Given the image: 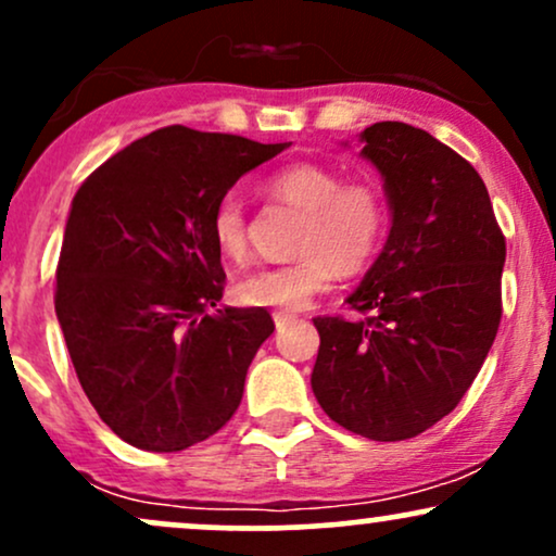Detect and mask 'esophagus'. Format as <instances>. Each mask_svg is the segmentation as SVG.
Returning a JSON list of instances; mask_svg holds the SVG:
<instances>
[{
    "mask_svg": "<svg viewBox=\"0 0 556 556\" xmlns=\"http://www.w3.org/2000/svg\"><path fill=\"white\" fill-rule=\"evenodd\" d=\"M295 314H290V311H274V324H277V329H285L287 324L295 321Z\"/></svg>",
    "mask_w": 556,
    "mask_h": 556,
    "instance_id": "obj_1",
    "label": "esophagus"
}]
</instances>
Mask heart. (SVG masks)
Listing matches in <instances>:
<instances>
[{
    "mask_svg": "<svg viewBox=\"0 0 556 556\" xmlns=\"http://www.w3.org/2000/svg\"><path fill=\"white\" fill-rule=\"evenodd\" d=\"M266 195L300 212L292 238L295 258L261 266L235 285V298L256 308L298 311L331 279L355 277L379 256L389 229V203L374 180H344L342 169L318 162H292L271 172ZM212 240L227 261L248 253V216L235 193H225L212 212Z\"/></svg>",
    "mask_w": 556,
    "mask_h": 556,
    "instance_id": "b5f03b06",
    "label": "heart"
}]
</instances>
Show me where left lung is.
<instances>
[{"label": "left lung", "instance_id": "1", "mask_svg": "<svg viewBox=\"0 0 556 556\" xmlns=\"http://www.w3.org/2000/svg\"><path fill=\"white\" fill-rule=\"evenodd\" d=\"M361 140L384 177L392 229L348 298L363 318H314L311 387L342 429L402 442L455 410L481 371L507 245L481 175L450 146L405 123H376Z\"/></svg>", "mask_w": 556, "mask_h": 556}]
</instances>
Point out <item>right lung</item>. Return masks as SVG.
I'll return each mask as SVG.
<instances>
[{"instance_id":"add662e5","label":"right lung","mask_w":556,"mask_h":556,"mask_svg":"<svg viewBox=\"0 0 556 556\" xmlns=\"http://www.w3.org/2000/svg\"><path fill=\"white\" fill-rule=\"evenodd\" d=\"M287 146L169 125L75 193L54 311L83 392L123 442L180 452L238 410L274 321L216 308L225 269L208 225L216 201Z\"/></svg>"}]
</instances>
